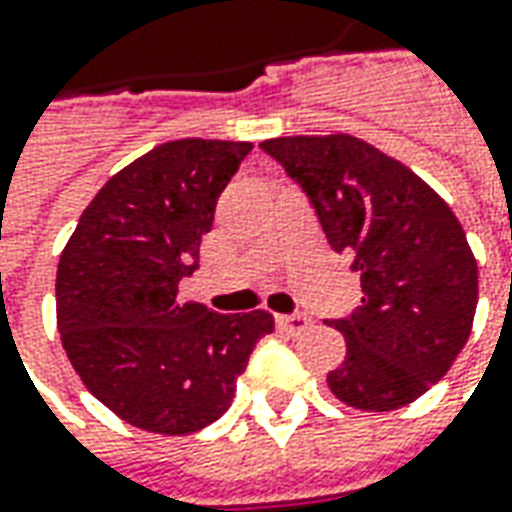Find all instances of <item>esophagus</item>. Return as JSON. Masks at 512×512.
Returning a JSON list of instances; mask_svg holds the SVG:
<instances>
[{
	"label": "esophagus",
	"mask_w": 512,
	"mask_h": 512,
	"mask_svg": "<svg viewBox=\"0 0 512 512\" xmlns=\"http://www.w3.org/2000/svg\"><path fill=\"white\" fill-rule=\"evenodd\" d=\"M277 324H280L288 335H302V332L310 330L313 321L307 316H302V313H293V316H277Z\"/></svg>",
	"instance_id": "34e87169"
}]
</instances>
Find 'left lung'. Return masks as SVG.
Listing matches in <instances>:
<instances>
[{
  "label": "left lung",
  "mask_w": 512,
  "mask_h": 512,
  "mask_svg": "<svg viewBox=\"0 0 512 512\" xmlns=\"http://www.w3.org/2000/svg\"><path fill=\"white\" fill-rule=\"evenodd\" d=\"M260 146L305 188L330 246L360 271L363 305L332 321L346 360L327 374L330 391L366 413L416 402L452 368L477 310V260L452 207L349 132Z\"/></svg>",
  "instance_id": "left-lung-1"
}]
</instances>
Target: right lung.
<instances>
[{"label":"right lung","mask_w":512,"mask_h":512,"mask_svg":"<svg viewBox=\"0 0 512 512\" xmlns=\"http://www.w3.org/2000/svg\"><path fill=\"white\" fill-rule=\"evenodd\" d=\"M249 141L182 138L116 171L60 252L57 330L82 385L121 421L191 435L227 413L268 310L182 302L202 235Z\"/></svg>","instance_id":"add662e5"}]
</instances>
